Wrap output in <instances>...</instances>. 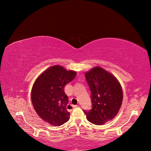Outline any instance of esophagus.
Masks as SVG:
<instances>
[{
  "instance_id": "34e87169",
  "label": "esophagus",
  "mask_w": 151,
  "mask_h": 151,
  "mask_svg": "<svg viewBox=\"0 0 151 151\" xmlns=\"http://www.w3.org/2000/svg\"><path fill=\"white\" fill-rule=\"evenodd\" d=\"M69 106H70V107H73V108H78V107H79V106H78V105H75V106H72L71 105H69Z\"/></svg>"
}]
</instances>
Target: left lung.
Listing matches in <instances>:
<instances>
[{
  "label": "left lung",
  "mask_w": 151,
  "mask_h": 151,
  "mask_svg": "<svg viewBox=\"0 0 151 151\" xmlns=\"http://www.w3.org/2000/svg\"><path fill=\"white\" fill-rule=\"evenodd\" d=\"M91 90L92 108L84 112L87 119L101 125L115 117L119 111L123 94L118 80L101 67H95L85 73Z\"/></svg>",
  "instance_id": "left-lung-1"
}]
</instances>
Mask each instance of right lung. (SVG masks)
I'll list each match as a JSON object with an SVG mask.
<instances>
[{"mask_svg": "<svg viewBox=\"0 0 151 151\" xmlns=\"http://www.w3.org/2000/svg\"><path fill=\"white\" fill-rule=\"evenodd\" d=\"M76 73L54 65L38 76L32 86L31 99L37 115L52 126L59 127L68 121V97L64 87L75 78Z\"/></svg>", "mask_w": 151, "mask_h": 151, "instance_id": "right-lung-1", "label": "right lung"}]
</instances>
